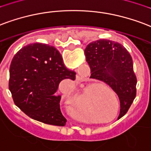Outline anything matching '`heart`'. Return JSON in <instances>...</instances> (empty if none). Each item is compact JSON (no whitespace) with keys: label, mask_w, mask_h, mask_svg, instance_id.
Listing matches in <instances>:
<instances>
[{"label":"heart","mask_w":151,"mask_h":151,"mask_svg":"<svg viewBox=\"0 0 151 151\" xmlns=\"http://www.w3.org/2000/svg\"><path fill=\"white\" fill-rule=\"evenodd\" d=\"M70 103H71V105H73V104H74V101H73V98H71V97H70Z\"/></svg>","instance_id":"heart-1"}]
</instances>
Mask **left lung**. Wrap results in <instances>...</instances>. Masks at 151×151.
I'll return each instance as SVG.
<instances>
[{
	"label": "left lung",
	"mask_w": 151,
	"mask_h": 151,
	"mask_svg": "<svg viewBox=\"0 0 151 151\" xmlns=\"http://www.w3.org/2000/svg\"><path fill=\"white\" fill-rule=\"evenodd\" d=\"M90 67V78L109 85L120 101L118 119L125 115L136 96L137 78L129 52L118 42L100 39L90 42L85 50Z\"/></svg>",
	"instance_id": "1"
}]
</instances>
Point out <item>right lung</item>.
Instances as JSON below:
<instances>
[{
    "instance_id": "right-lung-1",
    "label": "right lung",
    "mask_w": 151,
    "mask_h": 151,
    "mask_svg": "<svg viewBox=\"0 0 151 151\" xmlns=\"http://www.w3.org/2000/svg\"><path fill=\"white\" fill-rule=\"evenodd\" d=\"M76 73L65 66L61 53L52 45L34 43L14 55L9 69V88L13 101L23 112L43 123L64 127L60 110L59 85L69 88Z\"/></svg>"
}]
</instances>
